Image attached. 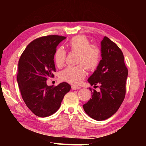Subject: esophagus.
I'll return each mask as SVG.
<instances>
[{
  "label": "esophagus",
  "instance_id": "34e87169",
  "mask_svg": "<svg viewBox=\"0 0 146 146\" xmlns=\"http://www.w3.org/2000/svg\"><path fill=\"white\" fill-rule=\"evenodd\" d=\"M78 89H80V87H78V86H71V90H78Z\"/></svg>",
  "mask_w": 146,
  "mask_h": 146
}]
</instances>
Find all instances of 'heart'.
Instances as JSON below:
<instances>
[{"instance_id":"obj_1","label":"heart","mask_w":146,"mask_h":146,"mask_svg":"<svg viewBox=\"0 0 146 146\" xmlns=\"http://www.w3.org/2000/svg\"><path fill=\"white\" fill-rule=\"evenodd\" d=\"M68 46L73 52L78 53L76 66H68L60 73L59 77L62 81L71 84L78 85L86 76L84 65L89 70H94L97 68L101 58V51L97 45L91 44L89 39L84 35L73 36L69 41ZM66 52L60 47L54 53V61L56 66L61 68L65 62Z\"/></svg>"}]
</instances>
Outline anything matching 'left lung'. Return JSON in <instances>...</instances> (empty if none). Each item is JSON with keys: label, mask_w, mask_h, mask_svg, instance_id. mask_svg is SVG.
<instances>
[{"label": "left lung", "mask_w": 146, "mask_h": 146, "mask_svg": "<svg viewBox=\"0 0 146 146\" xmlns=\"http://www.w3.org/2000/svg\"><path fill=\"white\" fill-rule=\"evenodd\" d=\"M101 56L97 70L88 80L91 86L99 85L100 91L90 88L92 98L83 105L88 115L99 121L108 119L119 109L125 98L128 75L122 51L107 36L101 42Z\"/></svg>", "instance_id": "obj_1"}]
</instances>
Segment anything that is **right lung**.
Wrapping results in <instances>:
<instances>
[{
	"instance_id": "right-lung-1",
	"label": "right lung",
	"mask_w": 146,
	"mask_h": 146,
	"mask_svg": "<svg viewBox=\"0 0 146 146\" xmlns=\"http://www.w3.org/2000/svg\"><path fill=\"white\" fill-rule=\"evenodd\" d=\"M66 38L48 35L36 38L27 46L19 60L17 82L22 97L27 107L39 117L55 113L71 90L67 82L55 87L46 84L56 71L53 59L56 46Z\"/></svg>"
}]
</instances>
